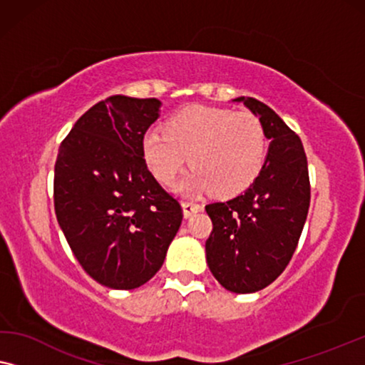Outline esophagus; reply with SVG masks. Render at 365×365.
Wrapping results in <instances>:
<instances>
[{"instance_id": "34e87169", "label": "esophagus", "mask_w": 365, "mask_h": 365, "mask_svg": "<svg viewBox=\"0 0 365 365\" xmlns=\"http://www.w3.org/2000/svg\"><path fill=\"white\" fill-rule=\"evenodd\" d=\"M182 208H183V217H185V218L192 217V215L202 212V210H203L202 205L193 203V202H183V203H182Z\"/></svg>"}]
</instances>
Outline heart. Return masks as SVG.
Listing matches in <instances>:
<instances>
[{"label": "heart", "instance_id": "heart-1", "mask_svg": "<svg viewBox=\"0 0 365 365\" xmlns=\"http://www.w3.org/2000/svg\"><path fill=\"white\" fill-rule=\"evenodd\" d=\"M142 152L162 183L175 180L190 155L193 170L178 185L182 192L212 188L220 197H232L258 177L266 155V135L263 124L250 112L190 106L168 120L167 130H148Z\"/></svg>", "mask_w": 365, "mask_h": 365}]
</instances>
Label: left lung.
I'll return each mask as SVG.
<instances>
[{
    "label": "left lung",
    "mask_w": 365,
    "mask_h": 365,
    "mask_svg": "<svg viewBox=\"0 0 365 365\" xmlns=\"http://www.w3.org/2000/svg\"><path fill=\"white\" fill-rule=\"evenodd\" d=\"M235 101L259 117L269 138L268 155L243 193L205 207L213 223L205 250L218 283L246 294L273 283L291 261L309 210L311 185L301 138L263 102Z\"/></svg>",
    "instance_id": "8db88e82"
}]
</instances>
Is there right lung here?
Listing matches in <instances>:
<instances>
[{
	"label": "right lung",
	"mask_w": 365,
	"mask_h": 365,
	"mask_svg": "<svg viewBox=\"0 0 365 365\" xmlns=\"http://www.w3.org/2000/svg\"><path fill=\"white\" fill-rule=\"evenodd\" d=\"M162 102L110 96L79 117L54 165V210L79 264L110 289L162 268L182 207L147 168L142 140Z\"/></svg>",
	"instance_id": "right-lung-1"
}]
</instances>
